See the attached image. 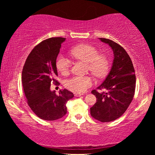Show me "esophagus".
Here are the masks:
<instances>
[{
	"instance_id": "obj_1",
	"label": "esophagus",
	"mask_w": 155,
	"mask_h": 155,
	"mask_svg": "<svg viewBox=\"0 0 155 155\" xmlns=\"http://www.w3.org/2000/svg\"><path fill=\"white\" fill-rule=\"evenodd\" d=\"M83 94H78V93H76V94H74V96H76V97H78V96H82Z\"/></svg>"
}]
</instances>
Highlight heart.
Masks as SVG:
<instances>
[{
	"label": "heart",
	"mask_w": 155,
	"mask_h": 155,
	"mask_svg": "<svg viewBox=\"0 0 155 155\" xmlns=\"http://www.w3.org/2000/svg\"><path fill=\"white\" fill-rule=\"evenodd\" d=\"M71 54L74 58L87 63L88 70L97 78L104 77L109 72L108 57L104 54H99L98 50L96 47L89 44H80L72 49ZM55 64L57 69L62 74H68L71 67V61L61 53L57 55ZM93 84V78L90 76H76L64 81L65 87L73 92L78 94L84 93Z\"/></svg>",
	"instance_id": "obj_1"
}]
</instances>
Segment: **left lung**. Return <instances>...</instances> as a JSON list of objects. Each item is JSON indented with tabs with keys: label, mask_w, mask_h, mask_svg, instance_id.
<instances>
[{
	"label": "left lung",
	"mask_w": 155,
	"mask_h": 155,
	"mask_svg": "<svg viewBox=\"0 0 155 155\" xmlns=\"http://www.w3.org/2000/svg\"><path fill=\"white\" fill-rule=\"evenodd\" d=\"M99 40L112 48L114 59L105 80L91 91L97 99L90 114L100 122H108L119 118L127 111L134 97L136 77L132 61L124 48L109 39ZM97 89L106 91L100 93Z\"/></svg>",
	"instance_id": "1"
}]
</instances>
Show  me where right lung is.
I'll list each match as a JSON object with an SVG mask.
<instances>
[{"instance_id":"add662e5","label":"right lung","mask_w":155,"mask_h":155,"mask_svg":"<svg viewBox=\"0 0 155 155\" xmlns=\"http://www.w3.org/2000/svg\"><path fill=\"white\" fill-rule=\"evenodd\" d=\"M65 40L64 38H51L41 41L31 51L22 69V83L27 103L42 120L53 121L64 117L67 102L74 97L65 89L60 90L58 96L50 89L52 83H59L55 62Z\"/></svg>"}]
</instances>
